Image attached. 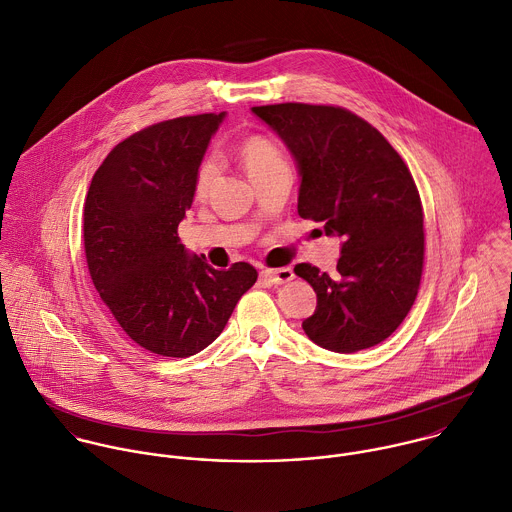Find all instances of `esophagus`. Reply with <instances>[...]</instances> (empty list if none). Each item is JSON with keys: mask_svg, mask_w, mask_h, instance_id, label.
I'll return each mask as SVG.
<instances>
[{"mask_svg": "<svg viewBox=\"0 0 512 512\" xmlns=\"http://www.w3.org/2000/svg\"><path fill=\"white\" fill-rule=\"evenodd\" d=\"M293 277H295V273H293V269H289V267H281V269H263V271H261V279H265V281L271 283V285L289 283V281H293Z\"/></svg>", "mask_w": 512, "mask_h": 512, "instance_id": "esophagus-1", "label": "esophagus"}]
</instances>
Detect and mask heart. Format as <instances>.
I'll list each match as a JSON object with an SVG mask.
<instances>
[{
    "mask_svg": "<svg viewBox=\"0 0 512 512\" xmlns=\"http://www.w3.org/2000/svg\"><path fill=\"white\" fill-rule=\"evenodd\" d=\"M239 159H241L249 177L261 175L267 169L285 163L277 145L271 139L263 137V135H251V137L243 139L241 145H239ZM215 175H217L215 161H211V159L203 161L201 167H199V173H197L195 193L205 195L209 191V187L213 185Z\"/></svg>",
    "mask_w": 512,
    "mask_h": 512,
    "instance_id": "b5f03b06",
    "label": "heart"
}]
</instances>
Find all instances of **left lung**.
Instances as JSON below:
<instances>
[{
	"label": "left lung",
	"instance_id": "8db88e82",
	"mask_svg": "<svg viewBox=\"0 0 512 512\" xmlns=\"http://www.w3.org/2000/svg\"><path fill=\"white\" fill-rule=\"evenodd\" d=\"M251 111L297 163L299 215L343 241L335 277L309 263L295 267L317 293L305 335L335 353L379 345L411 311L423 273V207L409 167L381 131L343 107Z\"/></svg>",
	"mask_w": 512,
	"mask_h": 512
}]
</instances>
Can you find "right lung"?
<instances>
[{
  "label": "right lung",
  "mask_w": 512,
  "mask_h": 512,
  "mask_svg": "<svg viewBox=\"0 0 512 512\" xmlns=\"http://www.w3.org/2000/svg\"><path fill=\"white\" fill-rule=\"evenodd\" d=\"M223 119L189 115L133 133L103 159L87 191L83 241L93 285L129 339L155 355L203 351L257 281L249 263L217 271L177 237Z\"/></svg>",
  "instance_id": "1"
}]
</instances>
